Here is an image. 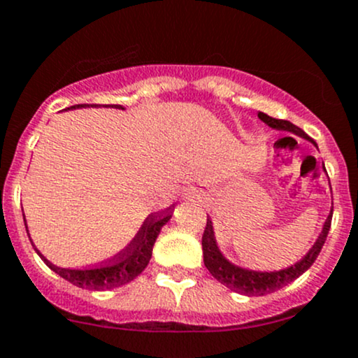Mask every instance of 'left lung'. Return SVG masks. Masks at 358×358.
I'll use <instances>...</instances> for the list:
<instances>
[{"mask_svg": "<svg viewBox=\"0 0 358 358\" xmlns=\"http://www.w3.org/2000/svg\"><path fill=\"white\" fill-rule=\"evenodd\" d=\"M258 119L265 122L266 125H270L272 129H278V131H289L292 134L304 137V139L311 141L314 146L317 148V144L306 134L302 129L297 125L290 124L289 120H280L273 119V117L266 115V113L258 112ZM331 217H333V209L329 212V215L326 217L323 231L317 236L316 243L313 245V248L308 251L304 258L301 262L294 263L292 266L284 270H278V272H255V270L241 268V266L233 265L229 260L222 257L221 250H219L217 241L214 236V227H212V221L207 217L206 229H203L202 236V250H203V263H206L207 270L212 273V277L215 280L221 282L222 285H226L227 289L234 290L238 294H245V296H265V294H272L275 290L285 287L290 282L296 280L297 277H301L309 266L313 265L314 260L320 255L321 248H323L326 236H328L329 226H331Z\"/></svg>", "mask_w": 358, "mask_h": 358, "instance_id": "left-lung-1", "label": "left lung"}]
</instances>
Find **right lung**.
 <instances>
[{
    "label": "right lung",
    "instance_id": "1",
    "mask_svg": "<svg viewBox=\"0 0 358 358\" xmlns=\"http://www.w3.org/2000/svg\"><path fill=\"white\" fill-rule=\"evenodd\" d=\"M81 107H96V105H73L69 108H81ZM115 108H122V105H112ZM171 217V207L170 209L163 210L161 214H151L141 226L139 233L136 234V238L120 251L119 255L112 258V260L105 262L103 265L93 266V268H85V270H73V268H61L56 266L54 263H50L44 255L41 253L37 248L38 257L45 262V265L49 266L52 272L61 275L62 278L71 282L73 285L81 289L88 290H105V289H113L120 287V285L129 284L131 280L143 272L148 266L149 260H151L152 255V246H155L156 238H158L161 227L164 226ZM25 221V217H23ZM29 233V231H27ZM32 243V239H30Z\"/></svg>",
    "mask_w": 358,
    "mask_h": 358
}]
</instances>
